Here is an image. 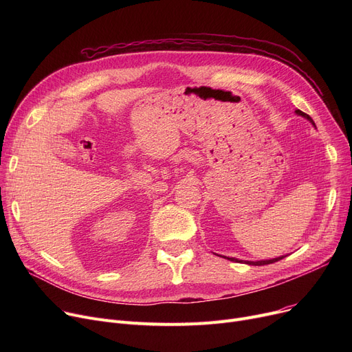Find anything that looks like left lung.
I'll use <instances>...</instances> for the list:
<instances>
[{
    "label": "left lung",
    "instance_id": "obj_1",
    "mask_svg": "<svg viewBox=\"0 0 352 352\" xmlns=\"http://www.w3.org/2000/svg\"><path fill=\"white\" fill-rule=\"evenodd\" d=\"M295 114H297V116H301V117H304V118H307V120H308L314 126H316V124H314L312 118H311L308 114L302 113L301 109H295ZM285 256H287V255L276 256V258H272V260H263V261H245V264H248V265H267V264H274V263H276V261H280V260H283V258H285ZM224 258H227V260L234 261V263H241L239 260H236V258H230V256H224Z\"/></svg>",
    "mask_w": 352,
    "mask_h": 352
}]
</instances>
